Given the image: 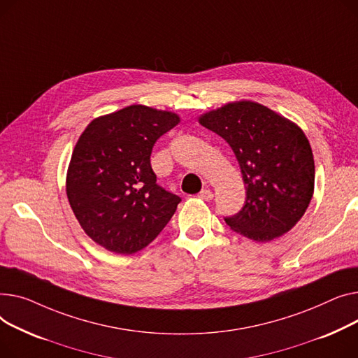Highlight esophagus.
<instances>
[{
  "label": "esophagus",
  "instance_id": "34e87169",
  "mask_svg": "<svg viewBox=\"0 0 358 358\" xmlns=\"http://www.w3.org/2000/svg\"><path fill=\"white\" fill-rule=\"evenodd\" d=\"M201 199H203V201H211L213 198H214V194L209 191V189H202V191L199 192V195H198Z\"/></svg>",
  "mask_w": 358,
  "mask_h": 358
}]
</instances>
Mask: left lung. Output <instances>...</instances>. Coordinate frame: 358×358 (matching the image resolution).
<instances>
[{"mask_svg": "<svg viewBox=\"0 0 358 358\" xmlns=\"http://www.w3.org/2000/svg\"><path fill=\"white\" fill-rule=\"evenodd\" d=\"M233 149L245 185L241 211L227 225L257 243L279 238L303 217L313 195L310 144L295 122L253 101L229 102L199 117Z\"/></svg>", "mask_w": 358, "mask_h": 358, "instance_id": "left-lung-1", "label": "left lung"}]
</instances>
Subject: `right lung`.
<instances>
[{
    "mask_svg": "<svg viewBox=\"0 0 358 358\" xmlns=\"http://www.w3.org/2000/svg\"><path fill=\"white\" fill-rule=\"evenodd\" d=\"M180 118L130 105L92 120L75 145L66 194L83 231L117 255L149 245L173 217L180 198L157 185L150 156Z\"/></svg>",
    "mask_w": 358,
    "mask_h": 358,
    "instance_id": "right-lung-1",
    "label": "right lung"
}]
</instances>
